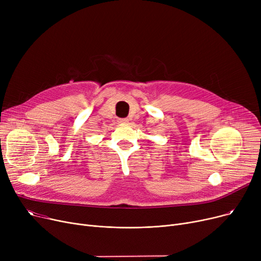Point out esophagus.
I'll use <instances>...</instances> for the list:
<instances>
[{"instance_id":"1","label":"esophagus","mask_w":261,"mask_h":261,"mask_svg":"<svg viewBox=\"0 0 261 261\" xmlns=\"http://www.w3.org/2000/svg\"><path fill=\"white\" fill-rule=\"evenodd\" d=\"M118 121H119V122H127L128 119H127V118H119Z\"/></svg>"}]
</instances>
